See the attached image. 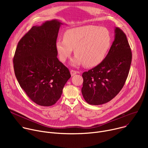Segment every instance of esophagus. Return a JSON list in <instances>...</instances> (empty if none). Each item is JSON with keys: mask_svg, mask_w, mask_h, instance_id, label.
Returning <instances> with one entry per match:
<instances>
[{"mask_svg": "<svg viewBox=\"0 0 148 148\" xmlns=\"http://www.w3.org/2000/svg\"><path fill=\"white\" fill-rule=\"evenodd\" d=\"M70 73H71V76H73V75H74L75 74H76L77 73V71H75V70H71V71H70Z\"/></svg>", "mask_w": 148, "mask_h": 148, "instance_id": "1", "label": "esophagus"}]
</instances>
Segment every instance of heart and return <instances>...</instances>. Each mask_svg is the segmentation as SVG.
<instances>
[{"instance_id": "obj_1", "label": "heart", "mask_w": 148, "mask_h": 148, "mask_svg": "<svg viewBox=\"0 0 148 148\" xmlns=\"http://www.w3.org/2000/svg\"><path fill=\"white\" fill-rule=\"evenodd\" d=\"M109 30L103 27L88 25L67 30L64 39H58L56 47L61 61L64 62L74 49L76 54L71 64L91 67L101 63L106 56L111 46Z\"/></svg>"}]
</instances>
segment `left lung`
<instances>
[{
	"mask_svg": "<svg viewBox=\"0 0 148 148\" xmlns=\"http://www.w3.org/2000/svg\"><path fill=\"white\" fill-rule=\"evenodd\" d=\"M115 40L104 60L94 68L84 72L81 92L86 101L94 105L107 103L123 88L132 61V51L125 33L115 30Z\"/></svg>",
	"mask_w": 148,
	"mask_h": 148,
	"instance_id": "1",
	"label": "left lung"
}]
</instances>
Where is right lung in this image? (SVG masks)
Segmentation results:
<instances>
[{"mask_svg": "<svg viewBox=\"0 0 148 148\" xmlns=\"http://www.w3.org/2000/svg\"><path fill=\"white\" fill-rule=\"evenodd\" d=\"M62 24L53 20L33 26L18 41L14 55L13 68L20 86L41 106L55 104L71 77L69 69L57 57L56 43Z\"/></svg>", "mask_w": 148, "mask_h": 148, "instance_id": "add662e5", "label": "right lung"}]
</instances>
